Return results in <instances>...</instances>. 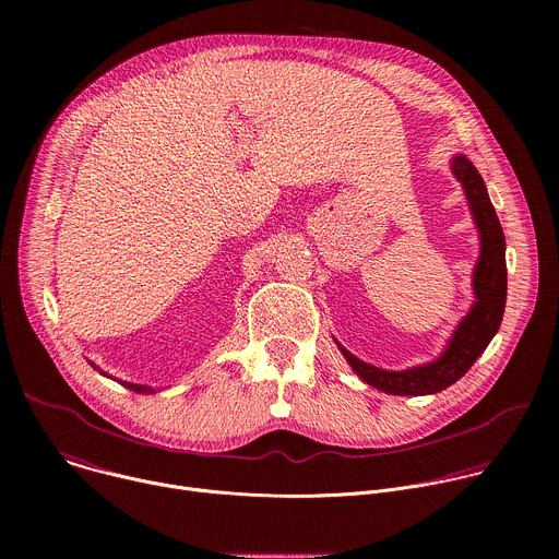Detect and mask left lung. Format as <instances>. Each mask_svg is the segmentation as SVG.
I'll use <instances>...</instances> for the list:
<instances>
[{
	"label": "left lung",
	"instance_id": "left-lung-1",
	"mask_svg": "<svg viewBox=\"0 0 559 559\" xmlns=\"http://www.w3.org/2000/svg\"><path fill=\"white\" fill-rule=\"evenodd\" d=\"M451 173L462 183L473 221L480 231V259L473 270V294L475 302L468 313L455 328L447 349L433 362L386 371L362 362L343 345L341 352L352 365V369L371 386L391 395H427L438 393L460 380L471 365L483 356L487 345L500 330L504 305H507V246L504 231L498 221L496 207L489 199L487 186L464 154L451 158Z\"/></svg>",
	"mask_w": 559,
	"mask_h": 559
}]
</instances>
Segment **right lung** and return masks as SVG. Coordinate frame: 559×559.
<instances>
[{
  "instance_id": "right-lung-1",
  "label": "right lung",
  "mask_w": 559,
  "mask_h": 559,
  "mask_svg": "<svg viewBox=\"0 0 559 559\" xmlns=\"http://www.w3.org/2000/svg\"><path fill=\"white\" fill-rule=\"evenodd\" d=\"M106 376V373H104ZM121 382V380H119ZM123 386H128L130 391H136V393H154L152 386H143V384H134V382H121Z\"/></svg>"
}]
</instances>
